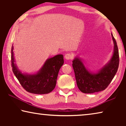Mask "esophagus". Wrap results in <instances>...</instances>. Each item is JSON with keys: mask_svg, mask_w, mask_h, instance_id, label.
<instances>
[{"mask_svg": "<svg viewBox=\"0 0 126 126\" xmlns=\"http://www.w3.org/2000/svg\"><path fill=\"white\" fill-rule=\"evenodd\" d=\"M73 58V55L71 53H67L65 55V59L67 60H69V59H72Z\"/></svg>", "mask_w": 126, "mask_h": 126, "instance_id": "1", "label": "esophagus"}]
</instances>
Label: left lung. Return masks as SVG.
I'll return each mask as SVG.
<instances>
[{"label":"left lung","mask_w":126,"mask_h":126,"mask_svg":"<svg viewBox=\"0 0 126 126\" xmlns=\"http://www.w3.org/2000/svg\"><path fill=\"white\" fill-rule=\"evenodd\" d=\"M111 35L114 44L112 56L108 62L97 72L88 71L79 57H76L72 61L77 84L82 92L93 93L104 90L116 74L119 65V53L112 33Z\"/></svg>","instance_id":"left-lung-1"}]
</instances>
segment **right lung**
<instances>
[{"label":"right lung","mask_w":126,"mask_h":126,"mask_svg":"<svg viewBox=\"0 0 126 126\" xmlns=\"http://www.w3.org/2000/svg\"><path fill=\"white\" fill-rule=\"evenodd\" d=\"M11 51L13 72L25 90L31 93L43 94L51 92L54 89L59 69L64 63L62 54L47 59L39 71L31 74L22 73L18 69L14 56L13 46Z\"/></svg>","instance_id":"add662e5"}]
</instances>
